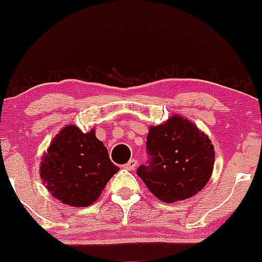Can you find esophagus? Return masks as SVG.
I'll list each match as a JSON object with an SVG mask.
<instances>
[{
  "instance_id": "34e87169",
  "label": "esophagus",
  "mask_w": 262,
  "mask_h": 262,
  "mask_svg": "<svg viewBox=\"0 0 262 262\" xmlns=\"http://www.w3.org/2000/svg\"><path fill=\"white\" fill-rule=\"evenodd\" d=\"M136 166H138V160L131 159V160H129V161H128V163H127L126 165H124V168H126L127 170H135Z\"/></svg>"
}]
</instances>
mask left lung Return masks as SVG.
Instances as JSON below:
<instances>
[{
    "label": "left lung",
    "mask_w": 262,
    "mask_h": 262,
    "mask_svg": "<svg viewBox=\"0 0 262 262\" xmlns=\"http://www.w3.org/2000/svg\"><path fill=\"white\" fill-rule=\"evenodd\" d=\"M147 149L151 160L138 176L152 194L165 203L191 198L202 190L214 170L211 140L181 115L149 127Z\"/></svg>",
    "instance_id": "obj_1"
}]
</instances>
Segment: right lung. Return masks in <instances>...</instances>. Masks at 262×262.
Masks as SVG:
<instances>
[{"instance_id":"obj_1","label":"right lung","mask_w":262,"mask_h":262,"mask_svg":"<svg viewBox=\"0 0 262 262\" xmlns=\"http://www.w3.org/2000/svg\"><path fill=\"white\" fill-rule=\"evenodd\" d=\"M118 170L96 129L84 134L69 124L43 154L39 174L53 198L72 207H86L98 200Z\"/></svg>"}]
</instances>
